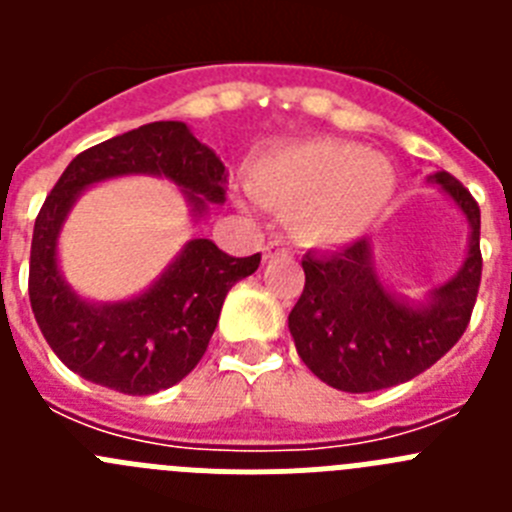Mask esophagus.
<instances>
[{
	"instance_id": "obj_1",
	"label": "esophagus",
	"mask_w": 512,
	"mask_h": 512,
	"mask_svg": "<svg viewBox=\"0 0 512 512\" xmlns=\"http://www.w3.org/2000/svg\"><path fill=\"white\" fill-rule=\"evenodd\" d=\"M289 246L282 241H266L264 246V259H277V256H289Z\"/></svg>"
}]
</instances>
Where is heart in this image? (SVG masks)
Segmentation results:
<instances>
[{"instance_id":"heart-1","label":"heart","mask_w":512,"mask_h":512,"mask_svg":"<svg viewBox=\"0 0 512 512\" xmlns=\"http://www.w3.org/2000/svg\"><path fill=\"white\" fill-rule=\"evenodd\" d=\"M395 184V171L382 156L336 138L289 146L253 171L261 200L292 210L297 238L320 248L356 241L382 215Z\"/></svg>"}]
</instances>
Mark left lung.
<instances>
[{
  "label": "left lung",
  "mask_w": 512,
  "mask_h": 512,
  "mask_svg": "<svg viewBox=\"0 0 512 512\" xmlns=\"http://www.w3.org/2000/svg\"><path fill=\"white\" fill-rule=\"evenodd\" d=\"M467 215L469 251L456 277L410 305L379 282L372 241L302 259L305 289L289 312L297 354L315 377L341 392H377L418 377L467 330L482 279L479 205L446 171L431 176Z\"/></svg>",
  "instance_id": "1"
}]
</instances>
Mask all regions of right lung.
Instances as JSON below:
<instances>
[{
    "label": "right lung",
    "instance_id": "obj_1",
    "mask_svg": "<svg viewBox=\"0 0 512 512\" xmlns=\"http://www.w3.org/2000/svg\"><path fill=\"white\" fill-rule=\"evenodd\" d=\"M125 174L166 176L182 189L194 217L225 202L223 161L184 122H148L104 140L79 153L45 197L35 217L27 289L45 341L71 372L122 395H153L200 364L228 289L259 269L261 253L235 259L207 238H194L143 295L104 305L81 300L58 271V233L89 184Z\"/></svg>",
    "mask_w": 512,
    "mask_h": 512
}]
</instances>
